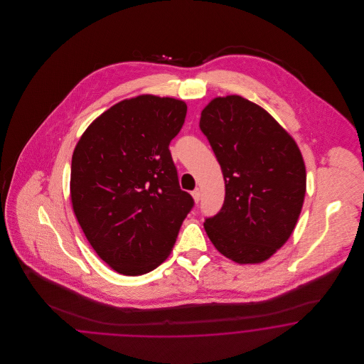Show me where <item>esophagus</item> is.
I'll list each match as a JSON object with an SVG mask.
<instances>
[{
  "label": "esophagus",
  "mask_w": 364,
  "mask_h": 364,
  "mask_svg": "<svg viewBox=\"0 0 364 364\" xmlns=\"http://www.w3.org/2000/svg\"><path fill=\"white\" fill-rule=\"evenodd\" d=\"M191 195H192L195 203H199V200H200V191H199V188H195L191 192Z\"/></svg>",
  "instance_id": "1"
}]
</instances>
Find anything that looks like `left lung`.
Wrapping results in <instances>:
<instances>
[{
  "instance_id": "left-lung-1",
  "label": "left lung",
  "mask_w": 364,
  "mask_h": 364,
  "mask_svg": "<svg viewBox=\"0 0 364 364\" xmlns=\"http://www.w3.org/2000/svg\"><path fill=\"white\" fill-rule=\"evenodd\" d=\"M199 127L225 180L223 208L203 224L208 239L228 259L262 263L297 224L307 181L301 153L270 113L240 95L211 100Z\"/></svg>"
}]
</instances>
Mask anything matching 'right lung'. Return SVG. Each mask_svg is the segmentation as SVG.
Masks as SVG:
<instances>
[{
	"mask_svg": "<svg viewBox=\"0 0 364 364\" xmlns=\"http://www.w3.org/2000/svg\"><path fill=\"white\" fill-rule=\"evenodd\" d=\"M184 101L143 94L113 105L87 127L72 156L70 202L87 240L124 276L158 267L193 206L169 151Z\"/></svg>",
	"mask_w": 364,
	"mask_h": 364,
	"instance_id": "right-lung-1",
	"label": "right lung"
}]
</instances>
